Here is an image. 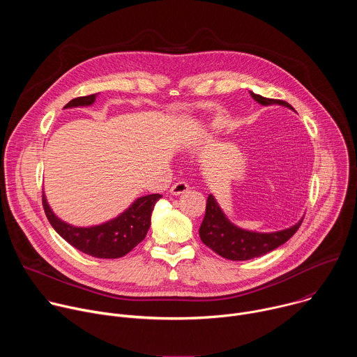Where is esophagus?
I'll list each match as a JSON object with an SVG mask.
<instances>
[{
  "instance_id": "esophagus-1",
  "label": "esophagus",
  "mask_w": 357,
  "mask_h": 357,
  "mask_svg": "<svg viewBox=\"0 0 357 357\" xmlns=\"http://www.w3.org/2000/svg\"><path fill=\"white\" fill-rule=\"evenodd\" d=\"M186 190H189V185L185 181H179V182H176L171 186V193L172 195H182Z\"/></svg>"
}]
</instances>
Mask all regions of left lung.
<instances>
[{
    "instance_id": "left-lung-1",
    "label": "left lung",
    "mask_w": 357,
    "mask_h": 357,
    "mask_svg": "<svg viewBox=\"0 0 357 357\" xmlns=\"http://www.w3.org/2000/svg\"><path fill=\"white\" fill-rule=\"evenodd\" d=\"M250 94L263 106L280 105L292 109V106H289L284 100L267 98L260 94H254L252 91H250ZM302 220L303 219H301L292 227L274 233L248 231L234 226L222 212L213 195H209L206 202V213L199 227V236L200 240L219 256L233 261H244L254 257H261L288 241L299 229Z\"/></svg>"
}]
</instances>
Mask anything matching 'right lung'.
Wrapping results in <instances>:
<instances>
[{"label": "right lung", "instance_id": "obj_1", "mask_svg": "<svg viewBox=\"0 0 357 357\" xmlns=\"http://www.w3.org/2000/svg\"><path fill=\"white\" fill-rule=\"evenodd\" d=\"M96 96L76 97L65 109L90 106L94 103ZM160 197H162L160 193L138 197L119 218L93 227H75L62 222L49 208L45 193H42V205L49 223L69 244L91 257L120 259L145 238L151 226V213Z\"/></svg>", "mask_w": 357, "mask_h": 357}]
</instances>
